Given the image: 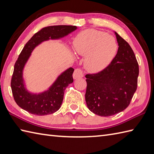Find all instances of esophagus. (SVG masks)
<instances>
[{
	"mask_svg": "<svg viewBox=\"0 0 154 154\" xmlns=\"http://www.w3.org/2000/svg\"><path fill=\"white\" fill-rule=\"evenodd\" d=\"M73 77L74 79H79V78L83 77V71L81 70V69H76L74 71Z\"/></svg>",
	"mask_w": 154,
	"mask_h": 154,
	"instance_id": "obj_1",
	"label": "esophagus"
}]
</instances>
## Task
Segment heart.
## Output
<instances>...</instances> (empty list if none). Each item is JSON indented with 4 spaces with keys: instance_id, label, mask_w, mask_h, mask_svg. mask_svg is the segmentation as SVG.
Segmentation results:
<instances>
[{
    "instance_id": "b5f03b06",
    "label": "heart",
    "mask_w": 154,
    "mask_h": 154,
    "mask_svg": "<svg viewBox=\"0 0 154 154\" xmlns=\"http://www.w3.org/2000/svg\"><path fill=\"white\" fill-rule=\"evenodd\" d=\"M73 47L77 54L86 55L85 65L87 69L97 72L105 68L112 60L117 45L114 38L105 32L87 29L77 35Z\"/></svg>"
}]
</instances>
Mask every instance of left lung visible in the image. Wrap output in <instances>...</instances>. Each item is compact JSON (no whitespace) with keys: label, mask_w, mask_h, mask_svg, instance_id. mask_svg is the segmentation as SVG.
I'll return each mask as SVG.
<instances>
[{"label":"left lung","mask_w":154,"mask_h":154,"mask_svg":"<svg viewBox=\"0 0 154 154\" xmlns=\"http://www.w3.org/2000/svg\"><path fill=\"white\" fill-rule=\"evenodd\" d=\"M116 56L98 73L87 74L85 100L88 109L100 116H110L128 106L137 89L139 66L132 48L115 32Z\"/></svg>","instance_id":"1"}]
</instances>
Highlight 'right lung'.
<instances>
[{
  "instance_id": "add662e5",
  "label": "right lung",
  "mask_w": 154,
  "mask_h": 154,
  "mask_svg": "<svg viewBox=\"0 0 154 154\" xmlns=\"http://www.w3.org/2000/svg\"><path fill=\"white\" fill-rule=\"evenodd\" d=\"M75 26H50L42 28L29 40L14 64L11 79V89L15 102L22 109L32 114L44 116L60 109L63 102L64 91L73 82L74 69L69 68L57 77L48 91L40 94H31L24 87L22 71L34 48L41 42L50 39H58L75 30Z\"/></svg>"
}]
</instances>
